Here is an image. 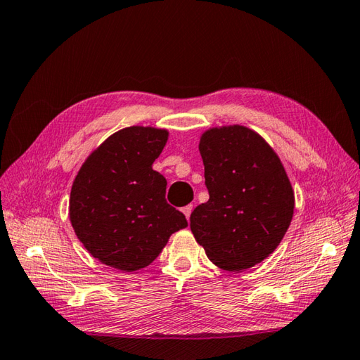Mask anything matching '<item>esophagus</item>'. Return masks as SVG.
Here are the masks:
<instances>
[{
  "label": "esophagus",
  "instance_id": "obj_1",
  "mask_svg": "<svg viewBox=\"0 0 360 360\" xmlns=\"http://www.w3.org/2000/svg\"><path fill=\"white\" fill-rule=\"evenodd\" d=\"M192 210H193V205L192 204H188V205H186L184 209H182V212H184V215H186L187 219H190V215H192Z\"/></svg>",
  "mask_w": 360,
  "mask_h": 360
}]
</instances>
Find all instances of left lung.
I'll return each instance as SVG.
<instances>
[{"instance_id":"1","label":"left lung","mask_w":360,"mask_h":360,"mask_svg":"<svg viewBox=\"0 0 360 360\" xmlns=\"http://www.w3.org/2000/svg\"><path fill=\"white\" fill-rule=\"evenodd\" d=\"M200 153L209 201L190 215L196 241L224 271L262 263L277 249L294 213V192L278 156L241 125L205 131Z\"/></svg>"}]
</instances>
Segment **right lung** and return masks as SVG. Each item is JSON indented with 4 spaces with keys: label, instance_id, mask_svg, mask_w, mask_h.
Returning a JSON list of instances; mask_svg holds the SVG:
<instances>
[{
    "label": "right lung",
    "instance_id": "obj_1",
    "mask_svg": "<svg viewBox=\"0 0 360 360\" xmlns=\"http://www.w3.org/2000/svg\"><path fill=\"white\" fill-rule=\"evenodd\" d=\"M168 133L128 127L110 136L75 176L70 218L77 238L106 266L133 272L148 266L170 235L187 227L165 200L167 181L153 170Z\"/></svg>",
    "mask_w": 360,
    "mask_h": 360
}]
</instances>
